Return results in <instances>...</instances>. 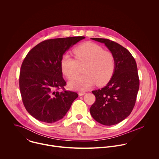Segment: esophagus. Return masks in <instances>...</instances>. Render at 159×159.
<instances>
[{
  "label": "esophagus",
  "instance_id": "34e87169",
  "mask_svg": "<svg viewBox=\"0 0 159 159\" xmlns=\"http://www.w3.org/2000/svg\"><path fill=\"white\" fill-rule=\"evenodd\" d=\"M85 93H85V91H80V92L79 93V96H83V95H84Z\"/></svg>",
  "mask_w": 159,
  "mask_h": 159
}]
</instances>
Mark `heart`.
<instances>
[{
  "label": "heart",
  "instance_id": "1",
  "mask_svg": "<svg viewBox=\"0 0 159 159\" xmlns=\"http://www.w3.org/2000/svg\"><path fill=\"white\" fill-rule=\"evenodd\" d=\"M75 57L65 53L60 61L62 72L68 78H72L77 73L80 65H85L84 74L73 77L69 82L71 88L85 90L96 83L103 85L114 75L116 66L115 55L104 50L99 45L88 42L74 50Z\"/></svg>",
  "mask_w": 159,
  "mask_h": 159
}]
</instances>
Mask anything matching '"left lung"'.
Listing matches in <instances>:
<instances>
[{"mask_svg":"<svg viewBox=\"0 0 159 159\" xmlns=\"http://www.w3.org/2000/svg\"><path fill=\"white\" fill-rule=\"evenodd\" d=\"M91 39L104 43L115 55L116 66L108 84L92 91L96 101L90 112L98 123L114 125L127 118L134 106L140 85L137 63L130 52L120 44L105 38Z\"/></svg>","mask_w":159,"mask_h":159,"instance_id":"1","label":"left lung"}]
</instances>
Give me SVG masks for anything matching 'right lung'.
<instances>
[{
  "label": "right lung",
  "instance_id": "right-lung-1",
  "mask_svg": "<svg viewBox=\"0 0 159 159\" xmlns=\"http://www.w3.org/2000/svg\"><path fill=\"white\" fill-rule=\"evenodd\" d=\"M84 36L44 40L33 48L22 63L19 89L23 104L36 120L48 123L64 117L74 101L75 92L66 90L60 61L63 54ZM62 89V92H59Z\"/></svg>",
  "mask_w": 159,
  "mask_h": 159
}]
</instances>
